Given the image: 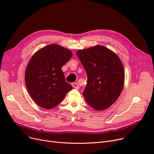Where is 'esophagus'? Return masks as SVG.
<instances>
[{
	"instance_id": "esophagus-1",
	"label": "esophagus",
	"mask_w": 154,
	"mask_h": 154,
	"mask_svg": "<svg viewBox=\"0 0 154 154\" xmlns=\"http://www.w3.org/2000/svg\"><path fill=\"white\" fill-rule=\"evenodd\" d=\"M72 87H74L75 88H76V89H79V86L78 85V84L76 83V82H74L72 84Z\"/></svg>"
}]
</instances>
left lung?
<instances>
[{
  "mask_svg": "<svg viewBox=\"0 0 154 154\" xmlns=\"http://www.w3.org/2000/svg\"><path fill=\"white\" fill-rule=\"evenodd\" d=\"M77 55L87 72L83 92L87 103L97 110L109 108L123 89L125 73L122 62L116 54L101 45L79 50Z\"/></svg>",
  "mask_w": 154,
  "mask_h": 154,
  "instance_id": "left-lung-1",
  "label": "left lung"
}]
</instances>
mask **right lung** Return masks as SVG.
<instances>
[{
    "instance_id": "right-lung-1",
    "label": "right lung",
    "mask_w": 154,
    "mask_h": 154,
    "mask_svg": "<svg viewBox=\"0 0 154 154\" xmlns=\"http://www.w3.org/2000/svg\"><path fill=\"white\" fill-rule=\"evenodd\" d=\"M72 56L70 50L51 44L32 57L26 70L25 82L30 97L39 106L52 109L72 89L61 69Z\"/></svg>"
}]
</instances>
